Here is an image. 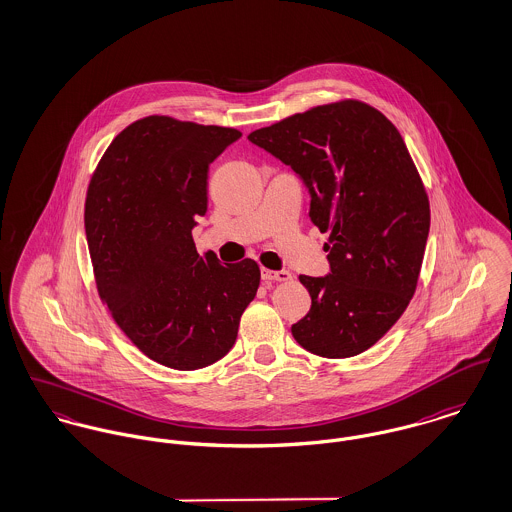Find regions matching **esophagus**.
<instances>
[{"mask_svg":"<svg viewBox=\"0 0 512 512\" xmlns=\"http://www.w3.org/2000/svg\"><path fill=\"white\" fill-rule=\"evenodd\" d=\"M293 278L289 272L281 270V272H274V270H268V268H262V279L264 281H289Z\"/></svg>","mask_w":512,"mask_h":512,"instance_id":"obj_1","label":"esophagus"}]
</instances>
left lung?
<instances>
[{"label":"left lung","mask_w":512,"mask_h":512,"mask_svg":"<svg viewBox=\"0 0 512 512\" xmlns=\"http://www.w3.org/2000/svg\"><path fill=\"white\" fill-rule=\"evenodd\" d=\"M309 187L330 233V274L299 276L309 313L291 326L307 352L350 358L399 321L415 295L430 229L419 170L397 127L358 99L317 105L248 135Z\"/></svg>","instance_id":"1"}]
</instances>
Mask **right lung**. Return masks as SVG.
Segmentation results:
<instances>
[{"mask_svg":"<svg viewBox=\"0 0 512 512\" xmlns=\"http://www.w3.org/2000/svg\"><path fill=\"white\" fill-rule=\"evenodd\" d=\"M240 131L150 115L121 131L86 197V236L101 301L150 360L191 372L233 348L260 268L197 254L209 164Z\"/></svg>","mask_w":512,"mask_h":512,"instance_id":"1","label":"right lung"}]
</instances>
